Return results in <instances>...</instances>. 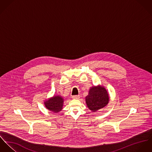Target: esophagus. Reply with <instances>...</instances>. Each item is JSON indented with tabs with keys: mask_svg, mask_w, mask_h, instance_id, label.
Listing matches in <instances>:
<instances>
[{
	"mask_svg": "<svg viewBox=\"0 0 152 152\" xmlns=\"http://www.w3.org/2000/svg\"><path fill=\"white\" fill-rule=\"evenodd\" d=\"M79 97H80L79 95H75V96H72V98L73 99H78Z\"/></svg>",
	"mask_w": 152,
	"mask_h": 152,
	"instance_id": "1",
	"label": "esophagus"
}]
</instances>
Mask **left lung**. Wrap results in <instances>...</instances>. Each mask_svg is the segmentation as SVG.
I'll return each instance as SVG.
<instances>
[{"label":"left lung","mask_w":152,"mask_h":152,"mask_svg":"<svg viewBox=\"0 0 152 152\" xmlns=\"http://www.w3.org/2000/svg\"><path fill=\"white\" fill-rule=\"evenodd\" d=\"M109 101V96L106 89L101 86L93 87L86 97V102L88 108L93 112L107 105Z\"/></svg>","instance_id":"1"}]
</instances>
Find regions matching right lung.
Listing matches in <instances>:
<instances>
[{
  "mask_svg": "<svg viewBox=\"0 0 152 152\" xmlns=\"http://www.w3.org/2000/svg\"><path fill=\"white\" fill-rule=\"evenodd\" d=\"M64 100V99L59 96H54L53 97L45 101V105L49 110L57 113L62 110Z\"/></svg>",
  "mask_w": 152,
  "mask_h": 152,
  "instance_id": "add662e5",
  "label": "right lung"
}]
</instances>
